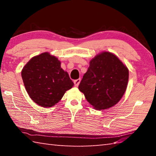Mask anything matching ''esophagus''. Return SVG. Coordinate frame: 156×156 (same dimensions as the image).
Returning <instances> with one entry per match:
<instances>
[{"mask_svg": "<svg viewBox=\"0 0 156 156\" xmlns=\"http://www.w3.org/2000/svg\"><path fill=\"white\" fill-rule=\"evenodd\" d=\"M73 83H74V84L76 87H78L79 85V84H80V78H78V79H77V80H75L74 81H73Z\"/></svg>", "mask_w": 156, "mask_h": 156, "instance_id": "1", "label": "esophagus"}]
</instances>
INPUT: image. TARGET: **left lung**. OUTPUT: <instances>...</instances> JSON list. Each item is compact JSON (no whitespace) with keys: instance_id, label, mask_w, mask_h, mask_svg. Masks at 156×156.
<instances>
[{"instance_id":"left-lung-1","label":"left lung","mask_w":156,"mask_h":156,"mask_svg":"<svg viewBox=\"0 0 156 156\" xmlns=\"http://www.w3.org/2000/svg\"><path fill=\"white\" fill-rule=\"evenodd\" d=\"M129 70L114 54L102 52L92 59L78 89L97 110L117 104L126 91Z\"/></svg>"}]
</instances>
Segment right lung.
<instances>
[{"mask_svg": "<svg viewBox=\"0 0 156 156\" xmlns=\"http://www.w3.org/2000/svg\"><path fill=\"white\" fill-rule=\"evenodd\" d=\"M21 76L31 100L45 108L58 102L73 85L57 58L47 52L33 57L23 67Z\"/></svg>", "mask_w": 156, "mask_h": 156, "instance_id": "add662e5", "label": "right lung"}]
</instances>
